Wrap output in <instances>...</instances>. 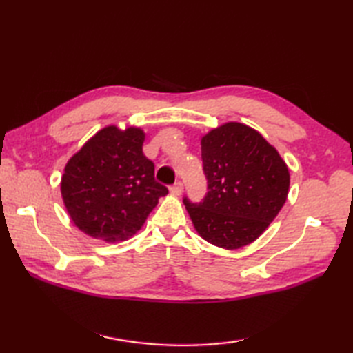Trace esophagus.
<instances>
[{
	"mask_svg": "<svg viewBox=\"0 0 353 353\" xmlns=\"http://www.w3.org/2000/svg\"><path fill=\"white\" fill-rule=\"evenodd\" d=\"M170 192L174 194V196H181V194L183 192V183L182 182H176L170 188Z\"/></svg>",
	"mask_w": 353,
	"mask_h": 353,
	"instance_id": "obj_1",
	"label": "esophagus"
}]
</instances>
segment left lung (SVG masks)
Wrapping results in <instances>:
<instances>
[{
    "label": "left lung",
    "instance_id": "left-lung-1",
    "mask_svg": "<svg viewBox=\"0 0 353 353\" xmlns=\"http://www.w3.org/2000/svg\"><path fill=\"white\" fill-rule=\"evenodd\" d=\"M201 159L206 197L199 205L183 199L194 229L226 250L252 244L287 201V163L258 130L235 121L201 138Z\"/></svg>",
    "mask_w": 353,
    "mask_h": 353
}]
</instances>
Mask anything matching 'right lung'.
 Listing matches in <instances>:
<instances>
[{
	"instance_id": "add662e5",
	"label": "right lung",
	"mask_w": 353,
	"mask_h": 353,
	"mask_svg": "<svg viewBox=\"0 0 353 353\" xmlns=\"http://www.w3.org/2000/svg\"><path fill=\"white\" fill-rule=\"evenodd\" d=\"M144 139L141 127L108 125L66 162L63 205L83 234L106 243L125 241L168 194L154 181V165L142 153Z\"/></svg>"
}]
</instances>
